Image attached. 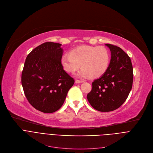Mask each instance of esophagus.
<instances>
[{"label": "esophagus", "instance_id": "obj_1", "mask_svg": "<svg viewBox=\"0 0 153 153\" xmlns=\"http://www.w3.org/2000/svg\"><path fill=\"white\" fill-rule=\"evenodd\" d=\"M84 82V80H79V79H76L75 81V83H82Z\"/></svg>", "mask_w": 153, "mask_h": 153}]
</instances>
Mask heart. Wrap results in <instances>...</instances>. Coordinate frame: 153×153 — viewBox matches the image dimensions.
I'll use <instances>...</instances> for the list:
<instances>
[{
	"label": "heart",
	"mask_w": 153,
	"mask_h": 153,
	"mask_svg": "<svg viewBox=\"0 0 153 153\" xmlns=\"http://www.w3.org/2000/svg\"><path fill=\"white\" fill-rule=\"evenodd\" d=\"M60 62L63 68L70 74H74L82 64V69L78 75L95 78L106 71L110 62V53L104 47L82 46L71 50L69 54L62 56Z\"/></svg>",
	"instance_id": "heart-1"
}]
</instances>
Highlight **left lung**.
I'll return each mask as SVG.
<instances>
[{"instance_id": "1", "label": "left lung", "mask_w": 153, "mask_h": 153, "mask_svg": "<svg viewBox=\"0 0 153 153\" xmlns=\"http://www.w3.org/2000/svg\"><path fill=\"white\" fill-rule=\"evenodd\" d=\"M111 52V59L105 72L92 83L87 94L91 105L100 112H110L120 107L131 91L133 72L130 57L121 48L106 44Z\"/></svg>"}]
</instances>
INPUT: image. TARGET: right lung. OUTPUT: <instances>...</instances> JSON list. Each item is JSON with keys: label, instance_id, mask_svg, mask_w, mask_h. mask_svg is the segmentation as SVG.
I'll list each match as a JSON object with an SVG mask.
<instances>
[{"label": "right lung", "instance_id": "1", "mask_svg": "<svg viewBox=\"0 0 153 153\" xmlns=\"http://www.w3.org/2000/svg\"><path fill=\"white\" fill-rule=\"evenodd\" d=\"M62 44L44 42L26 57L22 74L25 95L36 109L44 113L58 111L75 83L63 68Z\"/></svg>", "mask_w": 153, "mask_h": 153}]
</instances>
